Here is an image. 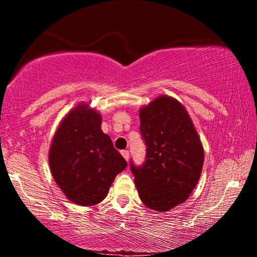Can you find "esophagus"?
I'll return each mask as SVG.
<instances>
[{"mask_svg":"<svg viewBox=\"0 0 257 257\" xmlns=\"http://www.w3.org/2000/svg\"><path fill=\"white\" fill-rule=\"evenodd\" d=\"M120 153H122L123 157L125 158V161H128V159H129V151H128V150H123V151Z\"/></svg>","mask_w":257,"mask_h":257,"instance_id":"34e87169","label":"esophagus"}]
</instances>
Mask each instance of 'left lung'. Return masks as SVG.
<instances>
[{"mask_svg":"<svg viewBox=\"0 0 257 257\" xmlns=\"http://www.w3.org/2000/svg\"><path fill=\"white\" fill-rule=\"evenodd\" d=\"M140 134L146 145L145 162L131 170L141 202L167 211L188 198L202 173L204 151L185 107L169 96H159L140 110Z\"/></svg>","mask_w":257,"mask_h":257,"instance_id":"obj_1","label":"left lung"}]
</instances>
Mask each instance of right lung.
<instances>
[{
  "mask_svg": "<svg viewBox=\"0 0 257 257\" xmlns=\"http://www.w3.org/2000/svg\"><path fill=\"white\" fill-rule=\"evenodd\" d=\"M49 166L65 196L89 206L104 200L126 162L102 133L100 114L82 105L59 125L49 150Z\"/></svg>",
  "mask_w": 257,
  "mask_h": 257,
  "instance_id": "obj_1",
  "label": "right lung"
}]
</instances>
